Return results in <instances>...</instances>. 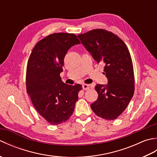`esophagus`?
<instances>
[{
    "label": "esophagus",
    "instance_id": "obj_1",
    "mask_svg": "<svg viewBox=\"0 0 157 157\" xmlns=\"http://www.w3.org/2000/svg\"><path fill=\"white\" fill-rule=\"evenodd\" d=\"M82 88H83V89L85 90H88L90 88V86L88 84H83Z\"/></svg>",
    "mask_w": 157,
    "mask_h": 157
}]
</instances>
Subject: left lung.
Returning <instances> with one entry per match:
<instances>
[{
    "label": "left lung",
    "instance_id": "left-lung-1",
    "mask_svg": "<svg viewBox=\"0 0 157 157\" xmlns=\"http://www.w3.org/2000/svg\"><path fill=\"white\" fill-rule=\"evenodd\" d=\"M78 37L96 62L104 63L103 73L108 79V84L96 85L98 96L91 109L100 117L114 120L125 111L134 92V67L128 47L117 36L102 29Z\"/></svg>",
    "mask_w": 157,
    "mask_h": 157
}]
</instances>
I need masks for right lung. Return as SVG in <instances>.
Segmentation results:
<instances>
[{
  "label": "right lung",
  "instance_id": "1",
  "mask_svg": "<svg viewBox=\"0 0 157 157\" xmlns=\"http://www.w3.org/2000/svg\"><path fill=\"white\" fill-rule=\"evenodd\" d=\"M79 44L75 34L55 33L39 41L28 59L27 93L36 111L51 125L67 121L82 89L80 84H65L60 77L68 50Z\"/></svg>",
  "mask_w": 157,
  "mask_h": 157
}]
</instances>
